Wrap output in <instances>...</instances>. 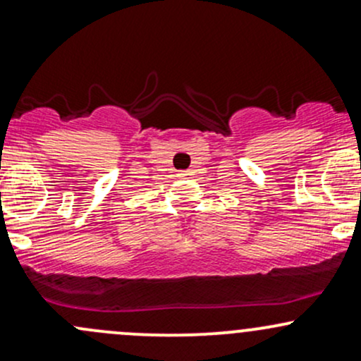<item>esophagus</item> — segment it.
<instances>
[{"label": "esophagus", "instance_id": "34e87169", "mask_svg": "<svg viewBox=\"0 0 361 361\" xmlns=\"http://www.w3.org/2000/svg\"><path fill=\"white\" fill-rule=\"evenodd\" d=\"M192 176H195V172H192V170H184V172H180L182 179H191Z\"/></svg>", "mask_w": 361, "mask_h": 361}]
</instances>
